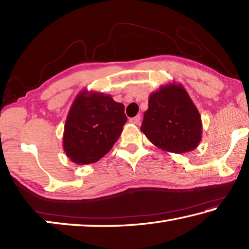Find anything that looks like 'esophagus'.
<instances>
[{"instance_id":"obj_1","label":"esophagus","mask_w":249,"mask_h":249,"mask_svg":"<svg viewBox=\"0 0 249 249\" xmlns=\"http://www.w3.org/2000/svg\"><path fill=\"white\" fill-rule=\"evenodd\" d=\"M140 121H141V115H136L135 117L129 119V122H130V123H133V124H138V123H140Z\"/></svg>"}]
</instances>
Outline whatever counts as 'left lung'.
<instances>
[{
    "label": "left lung",
    "instance_id": "obj_1",
    "mask_svg": "<svg viewBox=\"0 0 249 249\" xmlns=\"http://www.w3.org/2000/svg\"><path fill=\"white\" fill-rule=\"evenodd\" d=\"M141 130L160 149L188 153L201 142V116L184 88L169 83L150 94Z\"/></svg>",
    "mask_w": 249,
    "mask_h": 249
}]
</instances>
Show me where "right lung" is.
<instances>
[{"label":"right lung","mask_w":249,"mask_h":249,"mask_svg":"<svg viewBox=\"0 0 249 249\" xmlns=\"http://www.w3.org/2000/svg\"><path fill=\"white\" fill-rule=\"evenodd\" d=\"M126 122L124 105L111 95L81 91L66 120L65 153L78 165L99 161L119 140Z\"/></svg>","instance_id":"right-lung-1"}]
</instances>
